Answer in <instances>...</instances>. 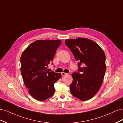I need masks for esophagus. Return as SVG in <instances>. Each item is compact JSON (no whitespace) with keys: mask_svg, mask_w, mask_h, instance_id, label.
Instances as JSON below:
<instances>
[{"mask_svg":"<svg viewBox=\"0 0 123 123\" xmlns=\"http://www.w3.org/2000/svg\"><path fill=\"white\" fill-rule=\"evenodd\" d=\"M62 76H65V75H67L68 74H67V73H65V72H62Z\"/></svg>","mask_w":123,"mask_h":123,"instance_id":"34e87169","label":"esophagus"}]
</instances>
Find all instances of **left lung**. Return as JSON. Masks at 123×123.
Instances as JSON below:
<instances>
[{
  "label": "left lung",
  "mask_w": 123,
  "mask_h": 123,
  "mask_svg": "<svg viewBox=\"0 0 123 123\" xmlns=\"http://www.w3.org/2000/svg\"><path fill=\"white\" fill-rule=\"evenodd\" d=\"M65 42L79 62L78 72L72 74L71 93L81 100H88L96 94L103 83L106 69L105 53L89 39L79 37ZM81 64L83 66L80 68Z\"/></svg>",
  "instance_id": "8db88e82"
}]
</instances>
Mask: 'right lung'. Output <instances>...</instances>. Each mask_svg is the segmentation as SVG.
<instances>
[{
    "label": "right lung",
    "mask_w": 123,
    "mask_h": 123,
    "mask_svg": "<svg viewBox=\"0 0 123 123\" xmlns=\"http://www.w3.org/2000/svg\"><path fill=\"white\" fill-rule=\"evenodd\" d=\"M61 43L60 39L37 40L30 44L21 54L20 70L24 84L29 94L39 101H43L54 94V84L61 77V73L49 72L47 69Z\"/></svg>",
    "instance_id": "1"
}]
</instances>
